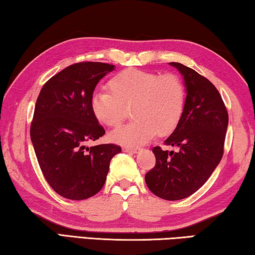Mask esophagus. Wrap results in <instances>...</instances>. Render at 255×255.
<instances>
[{"label": "esophagus", "instance_id": "obj_1", "mask_svg": "<svg viewBox=\"0 0 255 255\" xmlns=\"http://www.w3.org/2000/svg\"><path fill=\"white\" fill-rule=\"evenodd\" d=\"M139 147H128V146H125V147H123V150L124 152H127V153H137L139 152Z\"/></svg>", "mask_w": 255, "mask_h": 255}]
</instances>
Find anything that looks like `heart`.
<instances>
[{"label": "heart", "mask_w": 255, "mask_h": 255, "mask_svg": "<svg viewBox=\"0 0 255 255\" xmlns=\"http://www.w3.org/2000/svg\"><path fill=\"white\" fill-rule=\"evenodd\" d=\"M107 88L109 93L97 92L91 98L94 118L107 127H117L126 117V108L133 118L111 132V140L117 144L136 147L155 132L169 135L183 115L185 86L174 74L125 70L110 79Z\"/></svg>", "instance_id": "heart-1"}]
</instances>
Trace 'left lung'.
Here are the masks:
<instances>
[{"label":"left lung","mask_w":255,"mask_h":255,"mask_svg":"<svg viewBox=\"0 0 255 255\" xmlns=\"http://www.w3.org/2000/svg\"><path fill=\"white\" fill-rule=\"evenodd\" d=\"M170 65L183 76L187 92L182 117L164 141L176 150L153 148L156 164L146 173L145 182L155 196L173 201L200 189L221 162L228 114L209 80L180 63Z\"/></svg>","instance_id":"8db88e82"}]
</instances>
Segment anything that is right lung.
Masks as SVG:
<instances>
[{
  "mask_svg": "<svg viewBox=\"0 0 255 255\" xmlns=\"http://www.w3.org/2000/svg\"><path fill=\"white\" fill-rule=\"evenodd\" d=\"M115 65L82 62L64 68L42 86L30 137L42 174L54 191L83 200L100 191L111 158L122 152L115 144L88 147L106 131L90 107L93 91Z\"/></svg>",
  "mask_w": 255,
  "mask_h": 255,
  "instance_id": "right-lung-1",
  "label": "right lung"
}]
</instances>
